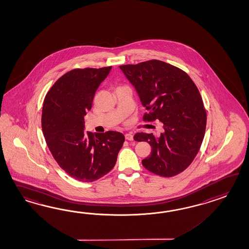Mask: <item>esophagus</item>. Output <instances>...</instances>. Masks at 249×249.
Returning a JSON list of instances; mask_svg holds the SVG:
<instances>
[{"instance_id": "esophagus-1", "label": "esophagus", "mask_w": 249, "mask_h": 249, "mask_svg": "<svg viewBox=\"0 0 249 249\" xmlns=\"http://www.w3.org/2000/svg\"><path fill=\"white\" fill-rule=\"evenodd\" d=\"M124 137H125V139L127 140V141H133V135L131 134V133H126L124 135Z\"/></svg>"}]
</instances>
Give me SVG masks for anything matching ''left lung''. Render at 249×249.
<instances>
[{
  "instance_id": "obj_1",
  "label": "left lung",
  "mask_w": 249,
  "mask_h": 249,
  "mask_svg": "<svg viewBox=\"0 0 249 249\" xmlns=\"http://www.w3.org/2000/svg\"><path fill=\"white\" fill-rule=\"evenodd\" d=\"M148 111L146 122L160 120L164 133H138L136 142L151 146L142 165L151 173L170 178L188 168L200 150L206 111L195 82L183 70L160 60L119 66Z\"/></svg>"
}]
</instances>
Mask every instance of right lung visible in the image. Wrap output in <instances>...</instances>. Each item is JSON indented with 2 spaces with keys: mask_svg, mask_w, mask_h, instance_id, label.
Listing matches in <instances>:
<instances>
[{
  "mask_svg": "<svg viewBox=\"0 0 249 249\" xmlns=\"http://www.w3.org/2000/svg\"><path fill=\"white\" fill-rule=\"evenodd\" d=\"M111 66L73 69L60 77L44 99L41 124L47 146L58 165L71 178L93 182L116 165L124 134L84 132V116L91 109L100 83Z\"/></svg>",
  "mask_w": 249,
  "mask_h": 249,
  "instance_id": "obj_1",
  "label": "right lung"
}]
</instances>
